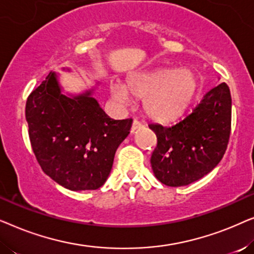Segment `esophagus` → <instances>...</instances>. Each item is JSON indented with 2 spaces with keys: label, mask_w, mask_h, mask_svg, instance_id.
<instances>
[{
  "label": "esophagus",
  "mask_w": 254,
  "mask_h": 254,
  "mask_svg": "<svg viewBox=\"0 0 254 254\" xmlns=\"http://www.w3.org/2000/svg\"><path fill=\"white\" fill-rule=\"evenodd\" d=\"M142 126H143V125H142L140 121H137V120H134L133 121V125H131V133H134L135 130L136 129H138V128H141Z\"/></svg>",
  "instance_id": "esophagus-1"
}]
</instances>
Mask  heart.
<instances>
[{"mask_svg": "<svg viewBox=\"0 0 254 254\" xmlns=\"http://www.w3.org/2000/svg\"><path fill=\"white\" fill-rule=\"evenodd\" d=\"M199 88V82L190 70L180 68H158L135 72L126 84L111 82L110 93L114 100L126 105L130 95L144 99L147 116L158 123H171L187 110Z\"/></svg>", "mask_w": 254, "mask_h": 254, "instance_id": "b5f03b06", "label": "heart"}]
</instances>
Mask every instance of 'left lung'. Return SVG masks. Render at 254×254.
<instances>
[{
    "label": "left lung",
    "instance_id": "8db88e82",
    "mask_svg": "<svg viewBox=\"0 0 254 254\" xmlns=\"http://www.w3.org/2000/svg\"><path fill=\"white\" fill-rule=\"evenodd\" d=\"M157 147L151 155L154 175L171 187L190 185L217 166L231 130V95L225 83L209 90L193 112L170 127L151 124Z\"/></svg>",
    "mask_w": 254,
    "mask_h": 254
}]
</instances>
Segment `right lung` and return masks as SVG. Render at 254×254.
Returning a JSON list of instances; mask_svg holds the SVG:
<instances>
[{
    "label": "right lung",
    "mask_w": 254,
    "mask_h": 254,
    "mask_svg": "<svg viewBox=\"0 0 254 254\" xmlns=\"http://www.w3.org/2000/svg\"><path fill=\"white\" fill-rule=\"evenodd\" d=\"M96 89L65 95L59 75L51 71L26 102L29 136L37 161L47 176L70 190L104 185L117 149L133 123L111 119L93 97Z\"/></svg>",
    "instance_id": "1"
}]
</instances>
